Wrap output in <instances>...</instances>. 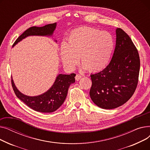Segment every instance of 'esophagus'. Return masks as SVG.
Instances as JSON below:
<instances>
[{"label": "esophagus", "instance_id": "1", "mask_svg": "<svg viewBox=\"0 0 150 150\" xmlns=\"http://www.w3.org/2000/svg\"><path fill=\"white\" fill-rule=\"evenodd\" d=\"M81 77H82V76H81L80 75H79V74H76V76H75V80H76V81H78V80H80L81 78Z\"/></svg>", "mask_w": 150, "mask_h": 150}]
</instances>
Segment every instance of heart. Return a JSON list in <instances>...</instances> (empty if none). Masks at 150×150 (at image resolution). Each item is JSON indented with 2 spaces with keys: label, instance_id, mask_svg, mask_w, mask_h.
<instances>
[{
  "label": "heart",
  "instance_id": "1",
  "mask_svg": "<svg viewBox=\"0 0 150 150\" xmlns=\"http://www.w3.org/2000/svg\"><path fill=\"white\" fill-rule=\"evenodd\" d=\"M114 47V39L109 33L81 27L70 33L67 44H61L60 58L69 70L75 69L79 57L83 69L98 72L108 65Z\"/></svg>",
  "mask_w": 150,
  "mask_h": 150
}]
</instances>
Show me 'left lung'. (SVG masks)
I'll list each match as a JSON object with an SVG mask.
<instances>
[{"instance_id":"8db88e82","label":"left lung","mask_w":150,"mask_h":150,"mask_svg":"<svg viewBox=\"0 0 150 150\" xmlns=\"http://www.w3.org/2000/svg\"><path fill=\"white\" fill-rule=\"evenodd\" d=\"M116 44L108 66L100 72L91 74L89 95L98 107L111 109L125 104L136 89L140 70L138 51L125 31L115 30Z\"/></svg>"}]
</instances>
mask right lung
Segmentation results:
<instances>
[{
  "label": "right lung",
  "instance_id": "right-lung-1",
  "mask_svg": "<svg viewBox=\"0 0 150 150\" xmlns=\"http://www.w3.org/2000/svg\"><path fill=\"white\" fill-rule=\"evenodd\" d=\"M57 23H50L44 27H32L25 30L15 41L13 47L21 42L23 39L31 36L52 37L57 27ZM55 42L57 40L54 39ZM75 74L69 75L60 74L57 75L53 85L44 93L36 96H28L21 92L11 80L12 86L16 96L28 107L40 112H52L63 104L65 101L68 89L71 84L75 82Z\"/></svg>",
  "mask_w": 150,
  "mask_h": 150
}]
</instances>
